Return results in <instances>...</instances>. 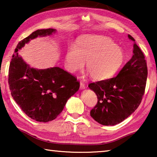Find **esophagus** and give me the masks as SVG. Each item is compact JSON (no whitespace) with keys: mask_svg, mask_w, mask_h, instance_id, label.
<instances>
[{"mask_svg":"<svg viewBox=\"0 0 157 157\" xmlns=\"http://www.w3.org/2000/svg\"><path fill=\"white\" fill-rule=\"evenodd\" d=\"M85 84L84 83V82H80V89H85Z\"/></svg>","mask_w":157,"mask_h":157,"instance_id":"esophagus-1","label":"esophagus"}]
</instances>
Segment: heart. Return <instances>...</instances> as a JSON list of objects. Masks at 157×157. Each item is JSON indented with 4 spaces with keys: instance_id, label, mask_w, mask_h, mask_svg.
Returning a JSON list of instances; mask_svg holds the SVG:
<instances>
[{
    "instance_id": "1",
    "label": "heart",
    "mask_w": 157,
    "mask_h": 157,
    "mask_svg": "<svg viewBox=\"0 0 157 157\" xmlns=\"http://www.w3.org/2000/svg\"><path fill=\"white\" fill-rule=\"evenodd\" d=\"M124 55L109 37L102 35H84L71 45L65 55V68L74 73L86 68L95 80L110 78L123 64Z\"/></svg>"
}]
</instances>
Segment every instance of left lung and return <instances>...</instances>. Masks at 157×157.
I'll return each mask as SVG.
<instances>
[{
	"instance_id": "obj_1",
	"label": "left lung",
	"mask_w": 157,
	"mask_h": 157,
	"mask_svg": "<svg viewBox=\"0 0 157 157\" xmlns=\"http://www.w3.org/2000/svg\"><path fill=\"white\" fill-rule=\"evenodd\" d=\"M128 38L134 42V55L118 75L89 84L98 98L97 105L90 115L103 125H114L123 121L139 107L144 95L147 62L135 39L129 34Z\"/></svg>"
}]
</instances>
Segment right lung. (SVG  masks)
<instances>
[{"instance_id": "right-lung-1", "label": "right lung", "mask_w": 157, "mask_h": 157, "mask_svg": "<svg viewBox=\"0 0 157 157\" xmlns=\"http://www.w3.org/2000/svg\"><path fill=\"white\" fill-rule=\"evenodd\" d=\"M56 30L33 32L18 44L10 64L8 83L12 96L26 115L42 123L54 120L61 113L67 100L78 91L75 77L59 67L30 68L19 57L18 50L37 36L50 35Z\"/></svg>"}]
</instances>
